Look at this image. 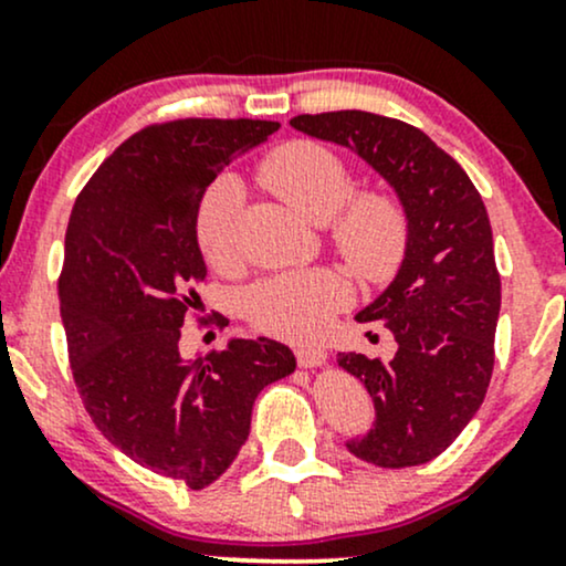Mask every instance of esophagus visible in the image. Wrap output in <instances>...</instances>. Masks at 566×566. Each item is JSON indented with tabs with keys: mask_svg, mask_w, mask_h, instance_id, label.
Returning <instances> with one entry per match:
<instances>
[{
	"mask_svg": "<svg viewBox=\"0 0 566 566\" xmlns=\"http://www.w3.org/2000/svg\"><path fill=\"white\" fill-rule=\"evenodd\" d=\"M295 356H297V365L301 367H322L324 359H327V354L316 346H297Z\"/></svg>",
	"mask_w": 566,
	"mask_h": 566,
	"instance_id": "34e87169",
	"label": "esophagus"
}]
</instances>
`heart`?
I'll list each match as a JSON object with an SVG mask.
<instances>
[{
	"mask_svg": "<svg viewBox=\"0 0 566 566\" xmlns=\"http://www.w3.org/2000/svg\"><path fill=\"white\" fill-rule=\"evenodd\" d=\"M261 178L297 216L311 223H333V244L356 274L380 279L405 252V212L382 193L348 199L350 172L329 148L295 140L276 148L261 165ZM242 188L233 175H223L207 188L197 210V242L201 255L216 269L233 261ZM339 209L342 212L337 213ZM348 303V287L333 271H292L255 284L247 295V319L265 335L284 340H316L337 308Z\"/></svg>",
	"mask_w": 566,
	"mask_h": 566,
	"instance_id": "1",
	"label": "heart"
}]
</instances>
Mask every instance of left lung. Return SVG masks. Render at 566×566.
Listing matches in <instances>:
<instances>
[{"instance_id":"8db88e82","label":"left lung","mask_w":566,"mask_h":566,"mask_svg":"<svg viewBox=\"0 0 566 566\" xmlns=\"http://www.w3.org/2000/svg\"><path fill=\"white\" fill-rule=\"evenodd\" d=\"M308 138L348 148L394 188L405 255L388 287L356 314L391 329V361L337 356L373 396L375 423L346 447L380 469L433 460L482 407L495 365L500 276L486 207L450 154L399 119L369 112L301 114Z\"/></svg>"}]
</instances>
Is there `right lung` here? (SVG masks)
I'll return each instance as SVG.
<instances>
[{
	"label": "right lung",
	"mask_w": 566,
	"mask_h": 566,
	"mask_svg": "<svg viewBox=\"0 0 566 566\" xmlns=\"http://www.w3.org/2000/svg\"><path fill=\"white\" fill-rule=\"evenodd\" d=\"M279 122L180 119L146 127L97 167L66 231L57 282L84 407L135 463L205 490L250 437L252 405L295 356L231 335L220 354L180 356V327L207 263L197 210L233 159Z\"/></svg>",
	"instance_id": "1"
}]
</instances>
